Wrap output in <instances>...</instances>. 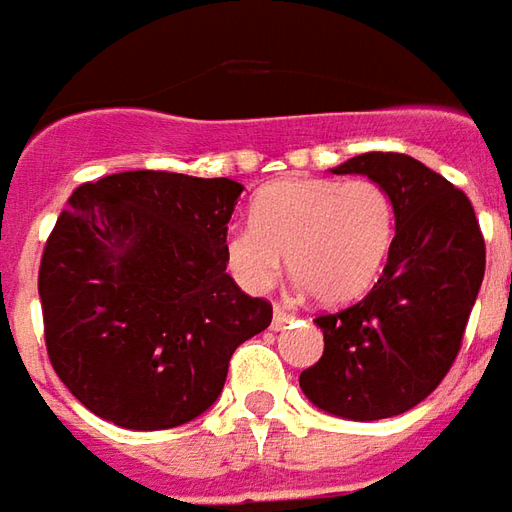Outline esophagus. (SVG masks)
I'll list each match as a JSON object with an SVG mask.
<instances>
[{
  "label": "esophagus",
  "instance_id": "1",
  "mask_svg": "<svg viewBox=\"0 0 512 512\" xmlns=\"http://www.w3.org/2000/svg\"><path fill=\"white\" fill-rule=\"evenodd\" d=\"M295 320V314H292V311H289V308H284V306H275L273 308V328L275 331H281V328H286V325H289V322Z\"/></svg>",
  "mask_w": 512,
  "mask_h": 512
}]
</instances>
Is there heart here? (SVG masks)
<instances>
[{
  "label": "heart",
  "mask_w": 512,
  "mask_h": 512,
  "mask_svg": "<svg viewBox=\"0 0 512 512\" xmlns=\"http://www.w3.org/2000/svg\"><path fill=\"white\" fill-rule=\"evenodd\" d=\"M394 201L372 179H281L250 206V226H231L226 262L242 289L262 295L281 267L325 306L366 295L394 242Z\"/></svg>",
  "instance_id": "1"
}]
</instances>
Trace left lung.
I'll return each instance as SVG.
<instances>
[{"label": "left lung", "mask_w": 512, "mask_h": 512, "mask_svg": "<svg viewBox=\"0 0 512 512\" xmlns=\"http://www.w3.org/2000/svg\"><path fill=\"white\" fill-rule=\"evenodd\" d=\"M331 173L380 184L397 223L372 292L314 320L325 350L300 389L331 416L375 422L411 411L449 372L485 275V242L469 198L408 154L369 151Z\"/></svg>", "instance_id": "left-lung-1"}]
</instances>
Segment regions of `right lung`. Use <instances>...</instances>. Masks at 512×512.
Segmentation results:
<instances>
[{"instance_id":"1","label":"right lung","mask_w":512,"mask_h":512,"mask_svg":"<svg viewBox=\"0 0 512 512\" xmlns=\"http://www.w3.org/2000/svg\"><path fill=\"white\" fill-rule=\"evenodd\" d=\"M242 184L126 170L82 184L46 242L38 295L57 378L126 430L209 411L239 344L273 306L226 273Z\"/></svg>"}]
</instances>
